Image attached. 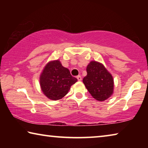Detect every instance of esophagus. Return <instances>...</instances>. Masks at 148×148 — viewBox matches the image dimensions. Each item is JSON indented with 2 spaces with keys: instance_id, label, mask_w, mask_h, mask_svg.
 Instances as JSON below:
<instances>
[{
  "instance_id": "obj_1",
  "label": "esophagus",
  "mask_w": 148,
  "mask_h": 148,
  "mask_svg": "<svg viewBox=\"0 0 148 148\" xmlns=\"http://www.w3.org/2000/svg\"><path fill=\"white\" fill-rule=\"evenodd\" d=\"M76 77H77V80H78V81H81V80L82 79L81 76H77Z\"/></svg>"
}]
</instances>
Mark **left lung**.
I'll list each match as a JSON object with an SVG mask.
<instances>
[{"label":"left lung","mask_w":148,"mask_h":148,"mask_svg":"<svg viewBox=\"0 0 148 148\" xmlns=\"http://www.w3.org/2000/svg\"><path fill=\"white\" fill-rule=\"evenodd\" d=\"M87 76L83 82L91 96L97 101H104L113 94L114 79L101 62L91 61L87 66Z\"/></svg>","instance_id":"8db88e82"}]
</instances>
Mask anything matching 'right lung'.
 <instances>
[{"label":"right lung","mask_w":148,"mask_h":148,"mask_svg":"<svg viewBox=\"0 0 148 148\" xmlns=\"http://www.w3.org/2000/svg\"><path fill=\"white\" fill-rule=\"evenodd\" d=\"M77 79L69 70L62 66L59 60L49 62L40 76V84L44 94L52 101H57L68 93Z\"/></svg>","instance_id":"right-lung-1"}]
</instances>
